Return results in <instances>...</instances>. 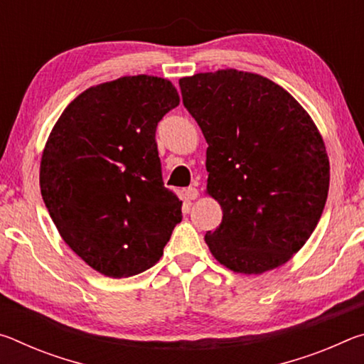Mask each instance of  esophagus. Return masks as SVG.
Listing matches in <instances>:
<instances>
[{"label":"esophagus","mask_w":364,"mask_h":364,"mask_svg":"<svg viewBox=\"0 0 364 364\" xmlns=\"http://www.w3.org/2000/svg\"><path fill=\"white\" fill-rule=\"evenodd\" d=\"M184 197H186L188 200H194V199H197V197H199V191L191 186V188L184 191Z\"/></svg>","instance_id":"esophagus-1"}]
</instances>
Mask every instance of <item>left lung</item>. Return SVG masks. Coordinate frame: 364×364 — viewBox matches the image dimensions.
I'll return each mask as SVG.
<instances>
[{
    "instance_id": "obj_1",
    "label": "left lung",
    "mask_w": 364,
    "mask_h": 364,
    "mask_svg": "<svg viewBox=\"0 0 364 364\" xmlns=\"http://www.w3.org/2000/svg\"><path fill=\"white\" fill-rule=\"evenodd\" d=\"M180 88L208 144L205 193L223 210L205 232L212 255L234 273L281 267L315 231L328 199L329 157L315 122L258 73H196Z\"/></svg>"
}]
</instances>
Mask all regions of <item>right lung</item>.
Segmentation results:
<instances>
[{
	"label": "right lung",
	"mask_w": 364,
	"mask_h": 364,
	"mask_svg": "<svg viewBox=\"0 0 364 364\" xmlns=\"http://www.w3.org/2000/svg\"><path fill=\"white\" fill-rule=\"evenodd\" d=\"M178 104L167 78L120 77L78 95L49 133L43 200L64 242L109 278L154 267L181 221L156 143L157 123Z\"/></svg>",
	"instance_id": "right-lung-1"
}]
</instances>
